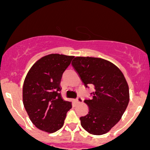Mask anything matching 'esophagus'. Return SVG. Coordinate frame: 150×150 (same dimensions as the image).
I'll return each instance as SVG.
<instances>
[{"instance_id": "1", "label": "esophagus", "mask_w": 150, "mask_h": 150, "mask_svg": "<svg viewBox=\"0 0 150 150\" xmlns=\"http://www.w3.org/2000/svg\"><path fill=\"white\" fill-rule=\"evenodd\" d=\"M75 103H77V104L82 103L83 99L81 97V96H78V98H77V99L75 100Z\"/></svg>"}]
</instances>
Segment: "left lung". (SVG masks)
Listing matches in <instances>:
<instances>
[{
  "mask_svg": "<svg viewBox=\"0 0 150 150\" xmlns=\"http://www.w3.org/2000/svg\"><path fill=\"white\" fill-rule=\"evenodd\" d=\"M84 86L93 85L92 98L84 102L88 112L80 117L83 128L93 135H102L114 127L129 102V88L117 66L101 58L77 57L72 62Z\"/></svg>",
  "mask_w": 150,
  "mask_h": 150,
  "instance_id": "1",
  "label": "left lung"
}]
</instances>
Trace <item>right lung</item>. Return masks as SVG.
Instances as JSON below:
<instances>
[{"instance_id":"1","label":"right lung","mask_w":150,"mask_h":150,"mask_svg":"<svg viewBox=\"0 0 150 150\" xmlns=\"http://www.w3.org/2000/svg\"><path fill=\"white\" fill-rule=\"evenodd\" d=\"M73 56L51 54L38 60L28 71L23 84L24 107L32 122L41 131L54 133L64 125L72 103L60 94L63 72Z\"/></svg>"}]
</instances>
